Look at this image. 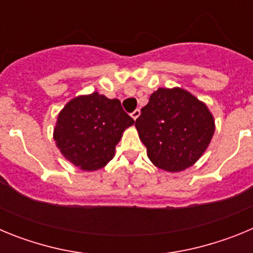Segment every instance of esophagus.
Returning <instances> with one entry per match:
<instances>
[{"label": "esophagus", "instance_id": "34e87169", "mask_svg": "<svg viewBox=\"0 0 253 253\" xmlns=\"http://www.w3.org/2000/svg\"><path fill=\"white\" fill-rule=\"evenodd\" d=\"M140 115V110L139 109H137V110H134L133 113H131V118H133L134 120H137L138 119V116Z\"/></svg>", "mask_w": 253, "mask_h": 253}]
</instances>
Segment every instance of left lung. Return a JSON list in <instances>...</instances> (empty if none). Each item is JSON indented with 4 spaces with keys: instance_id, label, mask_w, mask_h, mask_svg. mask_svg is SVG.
<instances>
[{
    "instance_id": "1",
    "label": "left lung",
    "mask_w": 253,
    "mask_h": 253,
    "mask_svg": "<svg viewBox=\"0 0 253 253\" xmlns=\"http://www.w3.org/2000/svg\"><path fill=\"white\" fill-rule=\"evenodd\" d=\"M135 126L152 163L169 172L193 166L215 130L207 105L178 87L152 93Z\"/></svg>"
}]
</instances>
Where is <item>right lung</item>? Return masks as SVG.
<instances>
[{
	"mask_svg": "<svg viewBox=\"0 0 253 253\" xmlns=\"http://www.w3.org/2000/svg\"><path fill=\"white\" fill-rule=\"evenodd\" d=\"M134 124L118 99L93 92L71 100L58 115L54 140L62 154L84 171L113 160L125 129Z\"/></svg>",
	"mask_w": 253,
	"mask_h": 253,
	"instance_id": "obj_1",
	"label": "right lung"
}]
</instances>
